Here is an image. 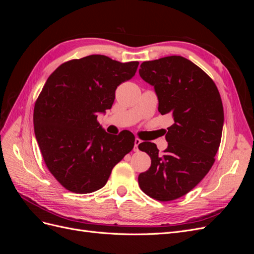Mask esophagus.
<instances>
[{
	"mask_svg": "<svg viewBox=\"0 0 254 254\" xmlns=\"http://www.w3.org/2000/svg\"><path fill=\"white\" fill-rule=\"evenodd\" d=\"M141 140L139 139V137H135V140H134V148H133V150L134 151H139V145L141 144Z\"/></svg>",
	"mask_w": 254,
	"mask_h": 254,
	"instance_id": "obj_1",
	"label": "esophagus"
}]
</instances>
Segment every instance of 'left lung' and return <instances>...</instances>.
Here are the masks:
<instances>
[{
    "mask_svg": "<svg viewBox=\"0 0 254 254\" xmlns=\"http://www.w3.org/2000/svg\"><path fill=\"white\" fill-rule=\"evenodd\" d=\"M139 73L155 87L159 112L174 120L162 155L151 142L139 145L151 159L149 170L139 175V186L156 200H175L193 190L215 162L224 126L220 94L209 75L181 56L145 61Z\"/></svg>",
    "mask_w": 254,
    "mask_h": 254,
    "instance_id": "8db88e82",
    "label": "left lung"
}]
</instances>
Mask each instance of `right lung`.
<instances>
[{"label":"right lung","mask_w":254,"mask_h":254,"mask_svg":"<svg viewBox=\"0 0 254 254\" xmlns=\"http://www.w3.org/2000/svg\"><path fill=\"white\" fill-rule=\"evenodd\" d=\"M137 66V61L90 55L59 65L43 86L34 108L35 135L45 165L67 190L102 189L132 150L134 135L128 130L107 133L97 114L111 108L115 90L133 77Z\"/></svg>","instance_id":"add662e5"}]
</instances>
